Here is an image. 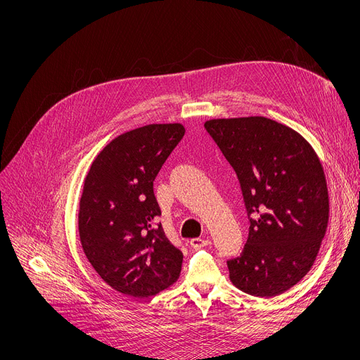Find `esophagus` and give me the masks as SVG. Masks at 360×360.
Listing matches in <instances>:
<instances>
[{"label": "esophagus", "mask_w": 360, "mask_h": 360, "mask_svg": "<svg viewBox=\"0 0 360 360\" xmlns=\"http://www.w3.org/2000/svg\"><path fill=\"white\" fill-rule=\"evenodd\" d=\"M210 244H211V241L208 238H192L189 241V245L192 248H201V247H207Z\"/></svg>", "instance_id": "obj_1"}]
</instances>
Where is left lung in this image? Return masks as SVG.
Returning <instances> with one entry per match:
<instances>
[{"mask_svg": "<svg viewBox=\"0 0 360 360\" xmlns=\"http://www.w3.org/2000/svg\"><path fill=\"white\" fill-rule=\"evenodd\" d=\"M237 174L250 231L240 257L226 261L231 283L270 299L311 269L329 221L323 165L296 130L264 116L204 123Z\"/></svg>", "mask_w": 360, "mask_h": 360, "instance_id": "1", "label": "left lung"}]
</instances>
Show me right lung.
Instances as JSON below:
<instances>
[{
    "label": "right lung",
    "mask_w": 360,
    "mask_h": 360,
    "mask_svg": "<svg viewBox=\"0 0 360 360\" xmlns=\"http://www.w3.org/2000/svg\"><path fill=\"white\" fill-rule=\"evenodd\" d=\"M185 134L152 123L108 143L91 162L79 207V236L91 267L116 291L145 299L172 285L182 252L156 224L153 181Z\"/></svg>",
    "instance_id": "1"
}]
</instances>
